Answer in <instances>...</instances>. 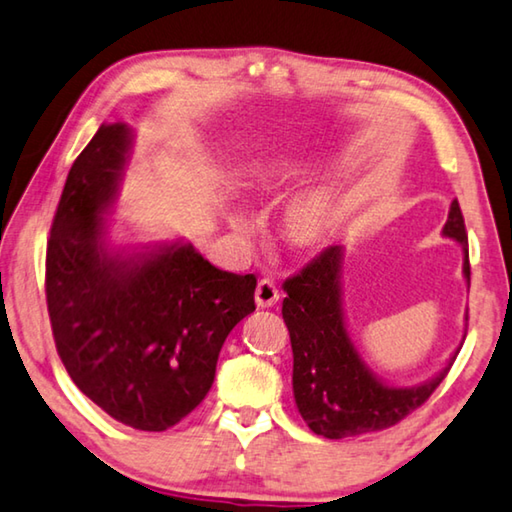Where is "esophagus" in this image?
Masks as SVG:
<instances>
[{
    "label": "esophagus",
    "mask_w": 512,
    "mask_h": 512,
    "mask_svg": "<svg viewBox=\"0 0 512 512\" xmlns=\"http://www.w3.org/2000/svg\"><path fill=\"white\" fill-rule=\"evenodd\" d=\"M280 300V289L275 287V282L273 280H269V278H264V280H259L257 282V289H255V303H257V307H273L275 303H278Z\"/></svg>",
    "instance_id": "1"
}]
</instances>
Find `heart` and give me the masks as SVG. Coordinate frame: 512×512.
<instances>
[{"label": "heart", "mask_w": 512, "mask_h": 512, "mask_svg": "<svg viewBox=\"0 0 512 512\" xmlns=\"http://www.w3.org/2000/svg\"><path fill=\"white\" fill-rule=\"evenodd\" d=\"M291 175H294V168H291L287 159L266 161L257 175V189L262 193L285 189ZM342 218L344 209L335 193H307V196L298 198L294 205L289 207L285 218L287 239L291 246L298 250H316L337 232V227L342 225ZM227 223H230L237 232H248L250 227H253V221H250V216L243 212V209H232L230 216H227Z\"/></svg>", "instance_id": "heart-1"}]
</instances>
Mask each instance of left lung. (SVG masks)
<instances>
[{
	"mask_svg": "<svg viewBox=\"0 0 512 512\" xmlns=\"http://www.w3.org/2000/svg\"><path fill=\"white\" fill-rule=\"evenodd\" d=\"M442 234L462 248V275L469 285L467 232L458 200L451 202ZM342 264L344 246L323 250L285 282L287 298L282 300V319L289 328L294 353L291 383L296 408L310 431L328 440L383 431L399 424L435 392L460 351L456 348L442 371L426 383L396 387L378 378L348 335Z\"/></svg>",
	"mask_w": 512,
	"mask_h": 512,
	"instance_id": "8db88e82",
	"label": "left lung"
}]
</instances>
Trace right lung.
I'll list each match as a JSON object with an SVG mask.
<instances>
[{"label":"right lung","instance_id":"obj_1","mask_svg":"<svg viewBox=\"0 0 512 512\" xmlns=\"http://www.w3.org/2000/svg\"><path fill=\"white\" fill-rule=\"evenodd\" d=\"M134 143L104 123L72 164L47 241L45 291L72 383L136 431H166L212 389L225 337L255 312V275L209 264L191 241L111 246L107 214Z\"/></svg>","mask_w":512,"mask_h":512}]
</instances>
